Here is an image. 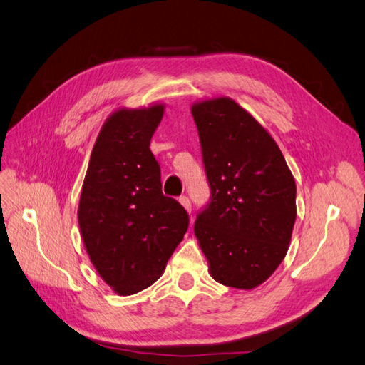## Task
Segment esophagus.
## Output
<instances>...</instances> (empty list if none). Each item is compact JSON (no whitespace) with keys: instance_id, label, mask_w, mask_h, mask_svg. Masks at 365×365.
<instances>
[{"instance_id":"1","label":"esophagus","mask_w":365,"mask_h":365,"mask_svg":"<svg viewBox=\"0 0 365 365\" xmlns=\"http://www.w3.org/2000/svg\"><path fill=\"white\" fill-rule=\"evenodd\" d=\"M180 202H181V205L187 210V212H192V202H190V200H189V197H187V196H181L180 197Z\"/></svg>"}]
</instances>
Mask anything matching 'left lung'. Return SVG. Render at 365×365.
I'll use <instances>...</instances> for the list:
<instances>
[{
    "label": "left lung",
    "instance_id": "obj_1",
    "mask_svg": "<svg viewBox=\"0 0 365 365\" xmlns=\"http://www.w3.org/2000/svg\"><path fill=\"white\" fill-rule=\"evenodd\" d=\"M210 202L195 235L220 284L252 289L271 277L288 252L297 217L295 181L277 143L233 98L197 102Z\"/></svg>",
    "mask_w": 365,
    "mask_h": 365
}]
</instances>
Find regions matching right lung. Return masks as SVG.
<instances>
[{"label": "right lung", "mask_w": 365, "mask_h": 365, "mask_svg": "<svg viewBox=\"0 0 365 365\" xmlns=\"http://www.w3.org/2000/svg\"><path fill=\"white\" fill-rule=\"evenodd\" d=\"M164 105L118 109L108 117L91 152L82 185L81 235L98 275L120 295L160 279L189 228V215L161 192L150 138Z\"/></svg>", "instance_id": "right-lung-1"}]
</instances>
